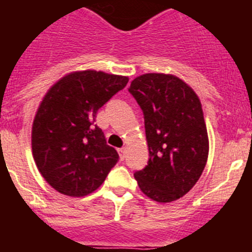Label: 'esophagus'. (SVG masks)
I'll list each match as a JSON object with an SVG mask.
<instances>
[{"label": "esophagus", "instance_id": "1", "mask_svg": "<svg viewBox=\"0 0 252 252\" xmlns=\"http://www.w3.org/2000/svg\"><path fill=\"white\" fill-rule=\"evenodd\" d=\"M126 148H121V149H119V154H120V159L121 160H124L125 158H126Z\"/></svg>", "mask_w": 252, "mask_h": 252}]
</instances>
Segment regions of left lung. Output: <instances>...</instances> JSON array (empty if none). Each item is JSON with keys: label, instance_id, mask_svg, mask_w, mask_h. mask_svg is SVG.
Instances as JSON below:
<instances>
[{"label": "left lung", "instance_id": "left-lung-1", "mask_svg": "<svg viewBox=\"0 0 252 252\" xmlns=\"http://www.w3.org/2000/svg\"><path fill=\"white\" fill-rule=\"evenodd\" d=\"M128 91L144 112L150 157L133 177L153 201H177L195 186L208 159L201 99L183 79L164 73L139 75Z\"/></svg>", "mask_w": 252, "mask_h": 252}]
</instances>
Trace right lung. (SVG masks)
I'll list each match as a JSON object with an SVG mask.
<instances>
[{
    "label": "right lung",
    "instance_id": "obj_1",
    "mask_svg": "<svg viewBox=\"0 0 252 252\" xmlns=\"http://www.w3.org/2000/svg\"><path fill=\"white\" fill-rule=\"evenodd\" d=\"M128 77L75 70L48 90L35 113L31 149L46 183L64 195L84 197L101 187L119 154L94 125L97 111L126 87Z\"/></svg>",
    "mask_w": 252,
    "mask_h": 252
}]
</instances>
